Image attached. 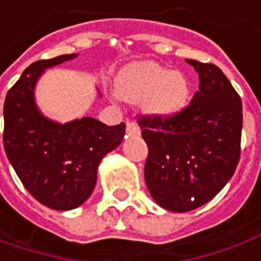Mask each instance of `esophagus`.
<instances>
[{"mask_svg": "<svg viewBox=\"0 0 261 261\" xmlns=\"http://www.w3.org/2000/svg\"><path fill=\"white\" fill-rule=\"evenodd\" d=\"M126 134L129 135V136H139V135H141V129H139V126H138L136 123H134V122H127Z\"/></svg>", "mask_w": 261, "mask_h": 261, "instance_id": "1", "label": "esophagus"}]
</instances>
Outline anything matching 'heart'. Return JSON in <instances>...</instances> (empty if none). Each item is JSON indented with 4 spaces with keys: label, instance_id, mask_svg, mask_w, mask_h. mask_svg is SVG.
Returning a JSON list of instances; mask_svg holds the SVG:
<instances>
[{
    "label": "heart",
    "instance_id": "1",
    "mask_svg": "<svg viewBox=\"0 0 261 261\" xmlns=\"http://www.w3.org/2000/svg\"><path fill=\"white\" fill-rule=\"evenodd\" d=\"M118 95L130 103L143 102V109L156 119H170L190 102V82L182 72L170 71L152 61L134 62L120 71Z\"/></svg>",
    "mask_w": 261,
    "mask_h": 261
}]
</instances>
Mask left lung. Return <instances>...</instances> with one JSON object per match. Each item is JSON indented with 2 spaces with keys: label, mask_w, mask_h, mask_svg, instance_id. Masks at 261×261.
Returning <instances> with one entry per match:
<instances>
[{
  "label": "left lung",
  "mask_w": 261,
  "mask_h": 261,
  "mask_svg": "<svg viewBox=\"0 0 261 261\" xmlns=\"http://www.w3.org/2000/svg\"><path fill=\"white\" fill-rule=\"evenodd\" d=\"M186 62L199 73L186 109L170 119L142 116L148 145L145 180L154 202L170 212H190L212 200L231 179L240 159L243 107L219 66Z\"/></svg>",
  "instance_id": "obj_1"
}]
</instances>
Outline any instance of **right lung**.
<instances>
[{
    "mask_svg": "<svg viewBox=\"0 0 261 261\" xmlns=\"http://www.w3.org/2000/svg\"><path fill=\"white\" fill-rule=\"evenodd\" d=\"M76 54L37 61L25 69L4 102V149L25 189L54 210H71L91 196L102 158L118 148L125 123L108 126L93 118L61 125L39 112L34 98L46 68Z\"/></svg>",
    "mask_w": 261,
    "mask_h": 261,
    "instance_id": "1",
    "label": "right lung"
}]
</instances>
